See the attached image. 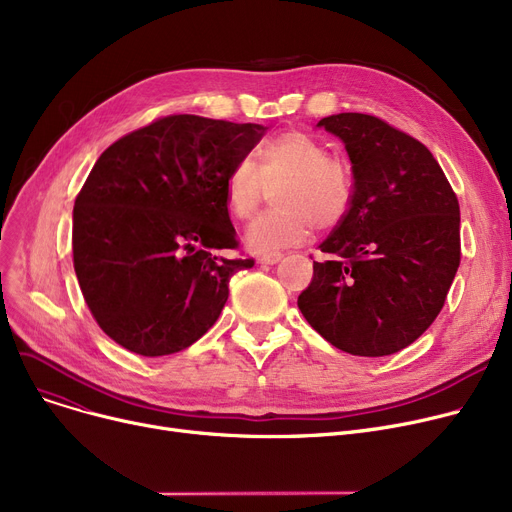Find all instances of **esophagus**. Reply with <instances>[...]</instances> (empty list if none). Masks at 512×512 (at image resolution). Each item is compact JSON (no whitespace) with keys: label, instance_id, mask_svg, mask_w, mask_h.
Wrapping results in <instances>:
<instances>
[{"label":"esophagus","instance_id":"1","mask_svg":"<svg viewBox=\"0 0 512 512\" xmlns=\"http://www.w3.org/2000/svg\"><path fill=\"white\" fill-rule=\"evenodd\" d=\"M282 259V253H265V255H259L257 257V263H263V265H274Z\"/></svg>","mask_w":512,"mask_h":512}]
</instances>
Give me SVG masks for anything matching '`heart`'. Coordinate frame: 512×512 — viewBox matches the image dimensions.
<instances>
[{
    "label": "heart",
    "mask_w": 512,
    "mask_h": 512,
    "mask_svg": "<svg viewBox=\"0 0 512 512\" xmlns=\"http://www.w3.org/2000/svg\"><path fill=\"white\" fill-rule=\"evenodd\" d=\"M274 188V207L249 226L247 245L255 253L297 247L311 228L334 230L353 205V174L344 161L301 130H286L265 141L253 159L240 157L224 180L228 211L251 220Z\"/></svg>",
    "instance_id": "obj_1"
}]
</instances>
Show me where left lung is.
<instances>
[{
  "label": "left lung",
  "instance_id": "1",
  "mask_svg": "<svg viewBox=\"0 0 512 512\" xmlns=\"http://www.w3.org/2000/svg\"><path fill=\"white\" fill-rule=\"evenodd\" d=\"M317 126L342 139L355 193L299 309L344 353H398L434 324L459 270V199L432 151L382 118L348 112Z\"/></svg>",
  "mask_w": 512,
  "mask_h": 512
}]
</instances>
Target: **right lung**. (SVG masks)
Returning <instances> with one entry per match:
<instances>
[{
	"mask_svg": "<svg viewBox=\"0 0 512 512\" xmlns=\"http://www.w3.org/2000/svg\"><path fill=\"white\" fill-rule=\"evenodd\" d=\"M267 126L157 118L107 147L74 201V272L99 328L130 353L164 357L220 317L238 249L224 180Z\"/></svg>",
	"mask_w": 512,
	"mask_h": 512,
	"instance_id": "obj_1",
	"label": "right lung"
}]
</instances>
